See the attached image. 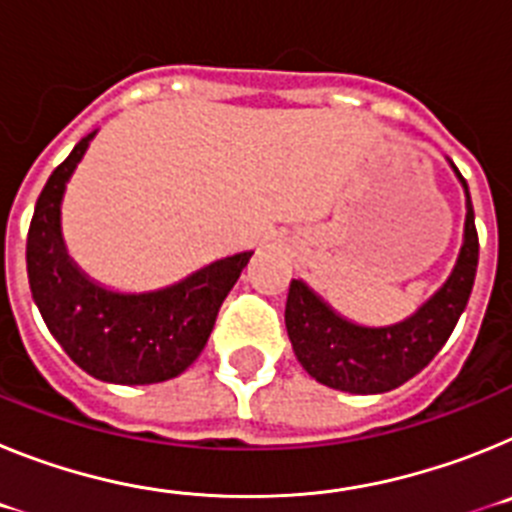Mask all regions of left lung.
Listing matches in <instances>:
<instances>
[{
  "mask_svg": "<svg viewBox=\"0 0 512 512\" xmlns=\"http://www.w3.org/2000/svg\"><path fill=\"white\" fill-rule=\"evenodd\" d=\"M451 169L467 197L464 243L449 279L410 318L379 328L359 325L333 310L302 279H292L284 323L297 361L315 382L351 395H382L423 372L449 341L472 295L479 259L469 187L454 164Z\"/></svg>",
  "mask_w": 512,
  "mask_h": 512,
  "instance_id": "1",
  "label": "left lung"
}]
</instances>
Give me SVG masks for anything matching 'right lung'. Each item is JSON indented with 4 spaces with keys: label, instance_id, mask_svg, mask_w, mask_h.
<instances>
[{
    "label": "right lung",
    "instance_id": "right-lung-1",
    "mask_svg": "<svg viewBox=\"0 0 512 512\" xmlns=\"http://www.w3.org/2000/svg\"><path fill=\"white\" fill-rule=\"evenodd\" d=\"M97 135L81 138L45 182L27 233L33 300L63 351L94 379L156 384L174 379L202 354L217 310L253 251L202 266L151 292H115L89 279L66 251L61 202L66 184Z\"/></svg>",
    "mask_w": 512,
    "mask_h": 512
}]
</instances>
